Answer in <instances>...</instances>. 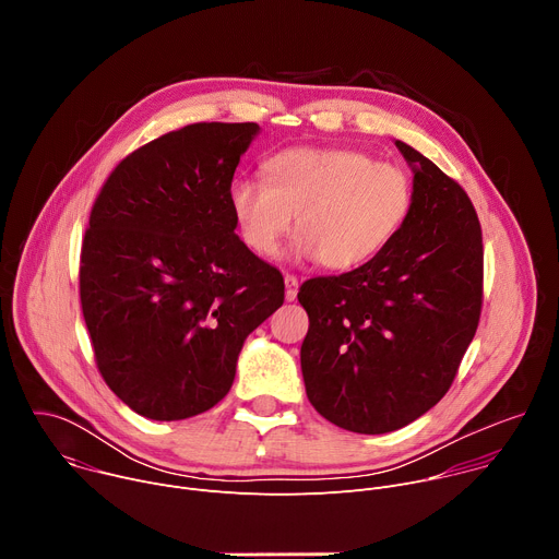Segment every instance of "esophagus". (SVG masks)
<instances>
[{
  "label": "esophagus",
  "instance_id": "1",
  "mask_svg": "<svg viewBox=\"0 0 559 559\" xmlns=\"http://www.w3.org/2000/svg\"><path fill=\"white\" fill-rule=\"evenodd\" d=\"M296 294H298V278L287 274L285 276V300H296Z\"/></svg>",
  "mask_w": 559,
  "mask_h": 559
}]
</instances>
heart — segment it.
Instances as JSON below:
<instances>
[{
    "label": "heart",
    "mask_w": 559,
    "mask_h": 559,
    "mask_svg": "<svg viewBox=\"0 0 559 559\" xmlns=\"http://www.w3.org/2000/svg\"><path fill=\"white\" fill-rule=\"evenodd\" d=\"M265 173L267 181L241 177L229 188L238 231L259 257L278 252L296 216V259L358 267L391 243L414 203L409 173L360 150L289 147Z\"/></svg>",
    "instance_id": "heart-1"
}]
</instances>
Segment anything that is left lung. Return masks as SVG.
Here are the masks:
<instances>
[{"instance_id":"left-lung-1","label":"left lung","mask_w":559,"mask_h":559,"mask_svg":"<svg viewBox=\"0 0 559 559\" xmlns=\"http://www.w3.org/2000/svg\"><path fill=\"white\" fill-rule=\"evenodd\" d=\"M414 173L405 225L371 261L302 283L313 409L354 433L418 420L449 391L483 309V229L466 192L395 139Z\"/></svg>"}]
</instances>
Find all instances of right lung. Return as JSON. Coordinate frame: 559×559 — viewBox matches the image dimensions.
Instances as JSON below:
<instances>
[{
  "label": "right lung",
  "instance_id": "add662e5",
  "mask_svg": "<svg viewBox=\"0 0 559 559\" xmlns=\"http://www.w3.org/2000/svg\"><path fill=\"white\" fill-rule=\"evenodd\" d=\"M257 123H192L139 147L102 188L79 267L97 367L150 420L227 395L246 338L285 298L276 267L238 238L234 170Z\"/></svg>",
  "mask_w": 559,
  "mask_h": 559
}]
</instances>
